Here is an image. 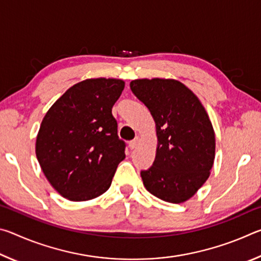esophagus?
Listing matches in <instances>:
<instances>
[{
    "mask_svg": "<svg viewBox=\"0 0 261 261\" xmlns=\"http://www.w3.org/2000/svg\"><path fill=\"white\" fill-rule=\"evenodd\" d=\"M139 143H140V138H139V137H136L134 140H131L130 143H129V147L131 149H134V148H136L137 146H138Z\"/></svg>",
    "mask_w": 261,
    "mask_h": 261,
    "instance_id": "34e87169",
    "label": "esophagus"
}]
</instances>
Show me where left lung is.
Here are the masks:
<instances>
[{
  "label": "left lung",
  "mask_w": 261,
  "mask_h": 261,
  "mask_svg": "<svg viewBox=\"0 0 261 261\" xmlns=\"http://www.w3.org/2000/svg\"><path fill=\"white\" fill-rule=\"evenodd\" d=\"M130 88L155 121L158 148L152 167L140 175L159 199L180 204L210 176L215 135L204 106L191 90L174 79H136Z\"/></svg>",
  "instance_id": "left-lung-1"
}]
</instances>
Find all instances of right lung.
<instances>
[{
    "mask_svg": "<svg viewBox=\"0 0 261 261\" xmlns=\"http://www.w3.org/2000/svg\"><path fill=\"white\" fill-rule=\"evenodd\" d=\"M121 79H86L70 87L41 122L35 153L43 174L62 197L85 201L105 193L125 158L112 108Z\"/></svg>",
    "mask_w": 261,
    "mask_h": 261,
    "instance_id": "add662e5",
    "label": "right lung"
}]
</instances>
